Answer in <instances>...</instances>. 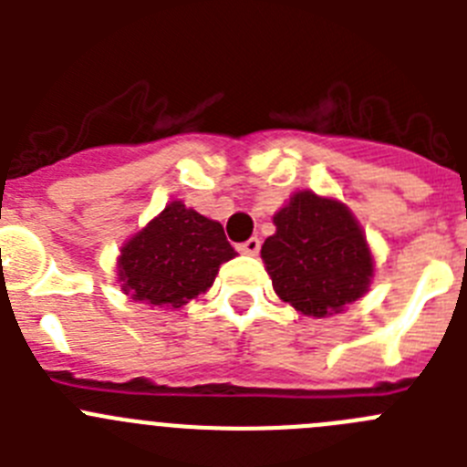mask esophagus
<instances>
[{"label": "esophagus", "instance_id": "34e87169", "mask_svg": "<svg viewBox=\"0 0 467 467\" xmlns=\"http://www.w3.org/2000/svg\"><path fill=\"white\" fill-rule=\"evenodd\" d=\"M259 247H262L259 238H247L245 243H241V245H238V250H241L243 254H257Z\"/></svg>", "mask_w": 467, "mask_h": 467}]
</instances>
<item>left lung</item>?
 <instances>
[{
	"mask_svg": "<svg viewBox=\"0 0 467 467\" xmlns=\"http://www.w3.org/2000/svg\"><path fill=\"white\" fill-rule=\"evenodd\" d=\"M262 259L275 295L304 316L327 317L369 290L374 257L365 231L337 198L296 192L274 214Z\"/></svg>",
	"mask_w": 467,
	"mask_h": 467,
	"instance_id": "8db88e82",
	"label": "left lung"
}]
</instances>
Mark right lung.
Returning <instances> with one entry per match:
<instances>
[{"label": "right lung", "mask_w": 467, "mask_h": 467, "mask_svg": "<svg viewBox=\"0 0 467 467\" xmlns=\"http://www.w3.org/2000/svg\"><path fill=\"white\" fill-rule=\"evenodd\" d=\"M236 257L220 222L172 201L123 243L117 262L121 292L159 308H182L208 292L220 266Z\"/></svg>", "instance_id": "1"}]
</instances>
